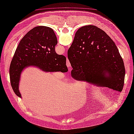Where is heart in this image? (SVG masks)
Listing matches in <instances>:
<instances>
[{
	"mask_svg": "<svg viewBox=\"0 0 134 134\" xmlns=\"http://www.w3.org/2000/svg\"><path fill=\"white\" fill-rule=\"evenodd\" d=\"M79 85H81V86H83V87H87L88 86L87 82H86V81H83V82H80V83H78Z\"/></svg>",
	"mask_w": 134,
	"mask_h": 134,
	"instance_id": "heart-1",
	"label": "heart"
}]
</instances>
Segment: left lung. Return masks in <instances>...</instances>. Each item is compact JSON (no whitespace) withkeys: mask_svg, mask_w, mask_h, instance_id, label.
Returning a JSON list of instances; mask_svg holds the SVG:
<instances>
[{"mask_svg":"<svg viewBox=\"0 0 134 134\" xmlns=\"http://www.w3.org/2000/svg\"><path fill=\"white\" fill-rule=\"evenodd\" d=\"M68 57L75 79L122 91L125 76L123 60L115 44L101 29L93 25L79 29Z\"/></svg>","mask_w":134,"mask_h":134,"instance_id":"8db88e82","label":"left lung"}]
</instances>
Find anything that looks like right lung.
I'll use <instances>...</instances> for the list:
<instances>
[{
    "label": "right lung",
    "instance_id": "1",
    "mask_svg": "<svg viewBox=\"0 0 134 134\" xmlns=\"http://www.w3.org/2000/svg\"><path fill=\"white\" fill-rule=\"evenodd\" d=\"M57 43L53 30L46 26L36 27L21 39L9 68L11 85L18 96L21 98L19 83L21 72L27 68L34 66L44 72L68 71L66 57L55 51Z\"/></svg>",
    "mask_w": 134,
    "mask_h": 134
}]
</instances>
